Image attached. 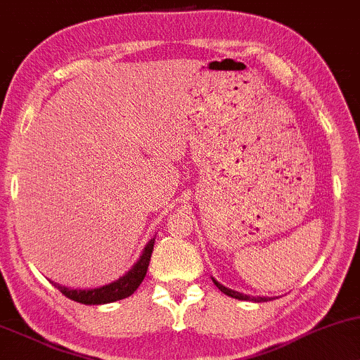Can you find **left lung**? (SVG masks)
I'll use <instances>...</instances> for the list:
<instances>
[{"mask_svg": "<svg viewBox=\"0 0 360 360\" xmlns=\"http://www.w3.org/2000/svg\"><path fill=\"white\" fill-rule=\"evenodd\" d=\"M213 283H214L216 287H218L219 290H221V292L224 293V295H228V297H231V298H238V300H250V302H268V300H271V298H274V297H251V295H246V293L236 292V290H231V288L224 287V285H221V283H219L218 280H214V278H213Z\"/></svg>", "mask_w": 360, "mask_h": 360, "instance_id": "obj_1", "label": "left lung"}]
</instances>
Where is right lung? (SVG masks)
I'll return each mask as SVG.
<instances>
[{
	"instance_id": "1",
	"label": "right lung",
	"mask_w": 360,
	"mask_h": 360,
	"mask_svg": "<svg viewBox=\"0 0 360 360\" xmlns=\"http://www.w3.org/2000/svg\"><path fill=\"white\" fill-rule=\"evenodd\" d=\"M154 241L155 238H150L147 241V245L142 250V255L139 259L134 263L131 270L127 274L120 276L110 283L102 285V287L95 288H68L63 285L51 281L65 297H68L73 302H79L84 305H103V304H112V302L122 300V298L131 297L134 292L139 288V285L142 283L144 276L147 274V266H149L150 255L154 250Z\"/></svg>"
}]
</instances>
